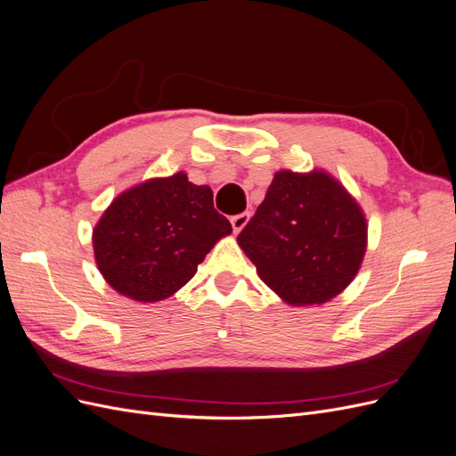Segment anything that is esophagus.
I'll use <instances>...</instances> for the list:
<instances>
[{
    "instance_id": "obj_1",
    "label": "esophagus",
    "mask_w": 456,
    "mask_h": 456,
    "mask_svg": "<svg viewBox=\"0 0 456 456\" xmlns=\"http://www.w3.org/2000/svg\"><path fill=\"white\" fill-rule=\"evenodd\" d=\"M249 218H251V213H241V215L232 216V228H233V232L240 233L247 226V223H249Z\"/></svg>"
}]
</instances>
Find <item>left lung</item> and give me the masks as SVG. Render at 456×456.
I'll use <instances>...</instances> for the list:
<instances>
[{"mask_svg": "<svg viewBox=\"0 0 456 456\" xmlns=\"http://www.w3.org/2000/svg\"><path fill=\"white\" fill-rule=\"evenodd\" d=\"M238 243L258 278L287 305H325L362 268L367 218L333 175L281 169Z\"/></svg>", "mask_w": 456, "mask_h": 456, "instance_id": "obj_1", "label": "left lung"}]
</instances>
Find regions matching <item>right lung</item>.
I'll use <instances>...</instances> for the list:
<instances>
[{"label":"right lung","instance_id":"obj_1","mask_svg":"<svg viewBox=\"0 0 456 456\" xmlns=\"http://www.w3.org/2000/svg\"><path fill=\"white\" fill-rule=\"evenodd\" d=\"M232 233L213 207V190L184 171L148 178L121 194L93 230L94 262L106 283L136 302L169 298L205 255Z\"/></svg>","mask_w":456,"mask_h":456}]
</instances>
